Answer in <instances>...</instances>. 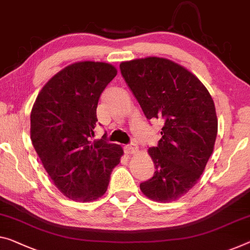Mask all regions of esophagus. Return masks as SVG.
<instances>
[{"label": "esophagus", "mask_w": 250, "mask_h": 250, "mask_svg": "<svg viewBox=\"0 0 250 250\" xmlns=\"http://www.w3.org/2000/svg\"><path fill=\"white\" fill-rule=\"evenodd\" d=\"M125 151H126V153H130V154H134V153H136L138 151V146L136 144L130 143L128 145H126Z\"/></svg>", "instance_id": "esophagus-1"}]
</instances>
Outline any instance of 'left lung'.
Here are the masks:
<instances>
[{"instance_id":"8db88e82","label":"left lung","mask_w":250,"mask_h":250,"mask_svg":"<svg viewBox=\"0 0 250 250\" xmlns=\"http://www.w3.org/2000/svg\"><path fill=\"white\" fill-rule=\"evenodd\" d=\"M120 68L147 120L163 123L159 144L148 149L154 175L140 184L141 191L157 202L178 200L195 186L213 152L212 97L198 77L172 60L147 57Z\"/></svg>"}]
</instances>
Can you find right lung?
I'll return each instance as SVG.
<instances>
[{
	"instance_id": "1",
	"label": "right lung",
	"mask_w": 250,
	"mask_h": 250,
	"mask_svg": "<svg viewBox=\"0 0 250 250\" xmlns=\"http://www.w3.org/2000/svg\"><path fill=\"white\" fill-rule=\"evenodd\" d=\"M116 75L110 63L75 62L53 76L33 104V147L55 186L74 201L101 198L124 153L103 138L91 141L99 97Z\"/></svg>"
}]
</instances>
